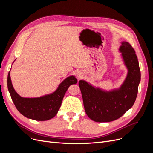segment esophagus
Instances as JSON below:
<instances>
[{"instance_id":"obj_1","label":"esophagus","mask_w":153,"mask_h":153,"mask_svg":"<svg viewBox=\"0 0 153 153\" xmlns=\"http://www.w3.org/2000/svg\"><path fill=\"white\" fill-rule=\"evenodd\" d=\"M77 75V77H78V79H80V78H81L82 77V76H83V73L81 72V71H78L77 73V75Z\"/></svg>"}]
</instances>
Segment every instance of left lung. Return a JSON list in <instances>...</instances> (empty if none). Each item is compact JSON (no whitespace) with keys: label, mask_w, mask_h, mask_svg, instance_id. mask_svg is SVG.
Returning <instances> with one entry per match:
<instances>
[{"label":"left lung","mask_w":153,"mask_h":153,"mask_svg":"<svg viewBox=\"0 0 153 153\" xmlns=\"http://www.w3.org/2000/svg\"><path fill=\"white\" fill-rule=\"evenodd\" d=\"M119 50L128 69L121 87L105 91L85 80L78 82L85 112L95 122H110L120 118L132 107L137 98L140 71L135 52L126 41L121 42Z\"/></svg>","instance_id":"8db88e82"}]
</instances>
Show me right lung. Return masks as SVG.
<instances>
[{"instance_id": "add662e5", "label": "right lung", "mask_w": 153, "mask_h": 153, "mask_svg": "<svg viewBox=\"0 0 153 153\" xmlns=\"http://www.w3.org/2000/svg\"><path fill=\"white\" fill-rule=\"evenodd\" d=\"M76 83L75 76L71 75L64 79L52 93L38 98H23L14 89L10 71L7 76L8 91L16 109L24 116L41 121H47L56 115L69 87Z\"/></svg>"}]
</instances>
